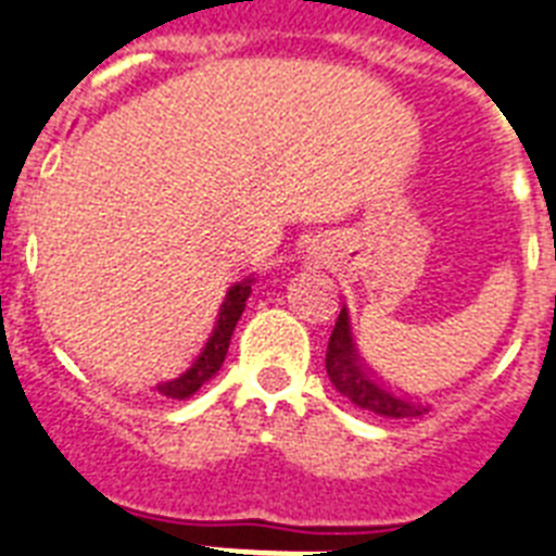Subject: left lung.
<instances>
[{
    "label": "left lung",
    "instance_id": "obj_1",
    "mask_svg": "<svg viewBox=\"0 0 556 556\" xmlns=\"http://www.w3.org/2000/svg\"><path fill=\"white\" fill-rule=\"evenodd\" d=\"M327 376H330L332 388L339 390L341 396H348L355 407L362 410L379 413L388 419H410L428 413V404L410 402V399L399 396L396 390L381 384L367 367H364L362 355L353 341V327H350L348 306H341L339 321L327 344Z\"/></svg>",
    "mask_w": 556,
    "mask_h": 556
}]
</instances>
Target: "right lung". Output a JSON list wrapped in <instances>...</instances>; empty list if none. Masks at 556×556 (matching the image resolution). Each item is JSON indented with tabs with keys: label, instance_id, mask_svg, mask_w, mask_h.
I'll return each instance as SVG.
<instances>
[{
	"label": "right lung",
	"instance_id": "1",
	"mask_svg": "<svg viewBox=\"0 0 556 556\" xmlns=\"http://www.w3.org/2000/svg\"><path fill=\"white\" fill-rule=\"evenodd\" d=\"M252 283H255V278H243V281L232 283V287L226 290L224 304L217 309V321L215 327H212V332H208L203 350L194 355L192 364H189L186 370H180L177 376H172V379L154 384V390H157L160 396L189 399L194 396L208 379H215L217 370H220V364H224L226 358V350H229V341H232L235 324H238V318H241L243 309H247V299H250Z\"/></svg>",
	"mask_w": 556,
	"mask_h": 556
}]
</instances>
